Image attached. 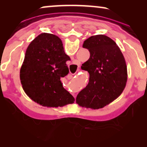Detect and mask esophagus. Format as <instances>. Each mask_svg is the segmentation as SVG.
I'll return each instance as SVG.
<instances>
[{
  "mask_svg": "<svg viewBox=\"0 0 147 147\" xmlns=\"http://www.w3.org/2000/svg\"><path fill=\"white\" fill-rule=\"evenodd\" d=\"M76 65H78V64H77V63H76ZM72 75H74V74H72ZM69 77H70V78H72V76L71 75V76H69Z\"/></svg>",
  "mask_w": 147,
  "mask_h": 147,
  "instance_id": "1",
  "label": "esophagus"
}]
</instances>
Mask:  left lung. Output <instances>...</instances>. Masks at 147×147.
Returning a JSON list of instances; mask_svg holds the SVG:
<instances>
[{
  "label": "left lung",
  "instance_id": "8db88e82",
  "mask_svg": "<svg viewBox=\"0 0 147 147\" xmlns=\"http://www.w3.org/2000/svg\"><path fill=\"white\" fill-rule=\"evenodd\" d=\"M89 59L82 69L90 74L88 84L76 98V103L86 108L99 109L116 99L125 88L127 67L115 41L104 35L92 36L84 42Z\"/></svg>",
  "mask_w": 147,
  "mask_h": 147
}]
</instances>
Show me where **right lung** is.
Listing matches in <instances>:
<instances>
[{
	"mask_svg": "<svg viewBox=\"0 0 147 147\" xmlns=\"http://www.w3.org/2000/svg\"><path fill=\"white\" fill-rule=\"evenodd\" d=\"M61 40L53 34L43 33L28 46L20 70L24 91L33 101L47 107L73 104L75 99L63 87L61 78L69 73Z\"/></svg>",
	"mask_w": 147,
	"mask_h": 147,
	"instance_id": "right-lung-1",
	"label": "right lung"
}]
</instances>
